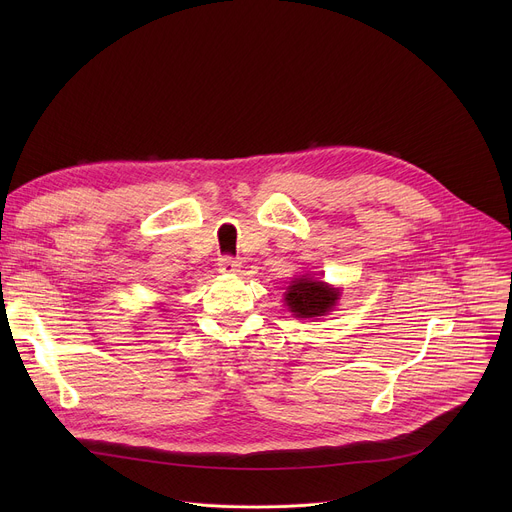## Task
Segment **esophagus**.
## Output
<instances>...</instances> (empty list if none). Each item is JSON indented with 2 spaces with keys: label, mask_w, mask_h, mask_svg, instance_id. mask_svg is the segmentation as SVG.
<instances>
[{
  "label": "esophagus",
  "mask_w": 512,
  "mask_h": 512,
  "mask_svg": "<svg viewBox=\"0 0 512 512\" xmlns=\"http://www.w3.org/2000/svg\"><path fill=\"white\" fill-rule=\"evenodd\" d=\"M239 267H241V263L231 255L218 257V271H221V273H237Z\"/></svg>",
  "instance_id": "1"
}]
</instances>
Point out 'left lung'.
Listing matches in <instances>:
<instances>
[{
  "label": "left lung",
  "mask_w": 512,
  "mask_h": 512,
  "mask_svg": "<svg viewBox=\"0 0 512 512\" xmlns=\"http://www.w3.org/2000/svg\"><path fill=\"white\" fill-rule=\"evenodd\" d=\"M287 310L296 318H320L332 312L340 300V289L310 275H302L289 283L283 294Z\"/></svg>",
  "instance_id": "left-lung-1"
}]
</instances>
